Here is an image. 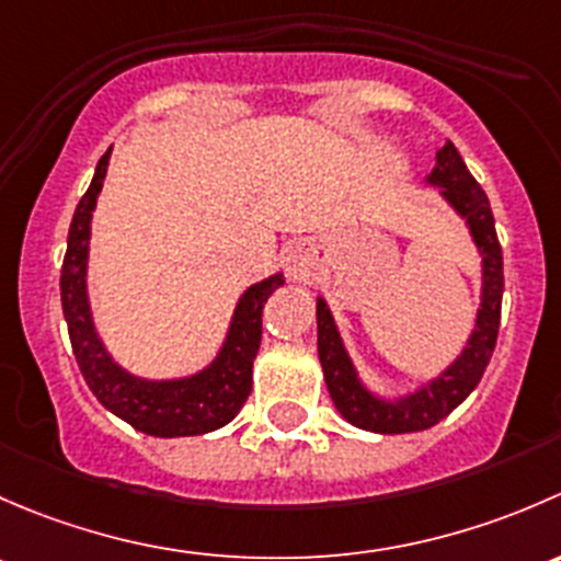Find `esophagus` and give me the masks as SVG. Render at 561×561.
I'll return each instance as SVG.
<instances>
[{"instance_id":"1","label":"esophagus","mask_w":561,"mask_h":561,"mask_svg":"<svg viewBox=\"0 0 561 561\" xmlns=\"http://www.w3.org/2000/svg\"><path fill=\"white\" fill-rule=\"evenodd\" d=\"M310 264H313L310 253L305 251V248H297V251L288 256V273H291L294 278H305V275L310 273Z\"/></svg>"}]
</instances>
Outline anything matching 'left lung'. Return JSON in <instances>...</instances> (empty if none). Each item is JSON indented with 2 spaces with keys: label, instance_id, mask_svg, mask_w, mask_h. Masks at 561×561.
<instances>
[{
  "label": "left lung",
  "instance_id": "obj_1",
  "mask_svg": "<svg viewBox=\"0 0 561 561\" xmlns=\"http://www.w3.org/2000/svg\"><path fill=\"white\" fill-rule=\"evenodd\" d=\"M435 186H443V196L454 205L461 218H467L472 240L483 256V294L481 310H478L476 332L467 340V348L461 351L459 359L454 362L440 378L426 383L415 394L400 402H383L373 397L356 378V369L340 343L337 327H334L332 313L327 302L319 299L316 319H319V359L323 367V380L332 402L343 413L345 421L367 432L378 435H405V432H421L435 426L437 421L446 419L454 408L470 397L478 380L486 373L489 359L494 354L496 332H500V310H502V248L496 240L494 216L489 207V196L478 186L476 178L470 175L467 164L461 161L454 142L437 151L435 170L426 178Z\"/></svg>",
  "mask_w": 561,
  "mask_h": 561
}]
</instances>
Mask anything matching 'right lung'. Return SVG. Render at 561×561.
I'll use <instances>...</instances> for the list:
<instances>
[{
	"label": "right lung",
	"mask_w": 561,
	"mask_h": 561,
	"mask_svg": "<svg viewBox=\"0 0 561 561\" xmlns=\"http://www.w3.org/2000/svg\"><path fill=\"white\" fill-rule=\"evenodd\" d=\"M107 161L110 148L96 164L89 192L75 207L65 264H61V308H65L72 354L96 400L135 430L153 437L205 435L229 424L251 394L253 359L262 343V308L270 294L283 286V275H273L242 294L221 354L199 375L183 380H142L121 369L96 337L89 297H85L91 210L102 192Z\"/></svg>",
	"instance_id": "1"
}]
</instances>
